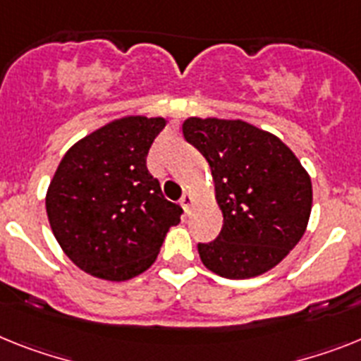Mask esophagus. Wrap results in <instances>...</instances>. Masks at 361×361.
I'll return each instance as SVG.
<instances>
[{"label": "esophagus", "instance_id": "obj_1", "mask_svg": "<svg viewBox=\"0 0 361 361\" xmlns=\"http://www.w3.org/2000/svg\"><path fill=\"white\" fill-rule=\"evenodd\" d=\"M192 204H195V198H192L189 192L181 196V207L185 209V213H190V207H192Z\"/></svg>", "mask_w": 361, "mask_h": 361}]
</instances>
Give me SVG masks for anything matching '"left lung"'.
Returning <instances> with one entry per match:
<instances>
[{"label": "left lung", "mask_w": 361, "mask_h": 361, "mask_svg": "<svg viewBox=\"0 0 361 361\" xmlns=\"http://www.w3.org/2000/svg\"><path fill=\"white\" fill-rule=\"evenodd\" d=\"M183 137L207 159L224 226L198 244L207 269L226 279L266 274L307 231L312 181L277 135L246 121L189 117Z\"/></svg>", "instance_id": "left-lung-1"}]
</instances>
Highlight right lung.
Segmentation results:
<instances>
[{"instance_id":"obj_1","label":"right lung","mask_w":361,"mask_h":361,"mask_svg":"<svg viewBox=\"0 0 361 361\" xmlns=\"http://www.w3.org/2000/svg\"><path fill=\"white\" fill-rule=\"evenodd\" d=\"M163 117L111 121L69 148L45 196L54 238L78 268L128 281L157 259L183 209L163 196L147 169Z\"/></svg>"}]
</instances>
